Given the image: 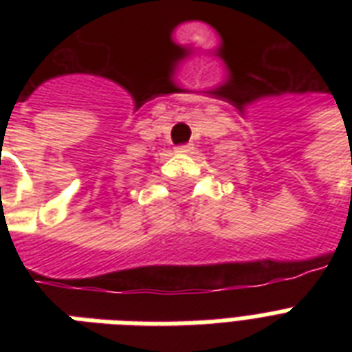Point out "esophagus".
I'll list each match as a JSON object with an SVG mask.
<instances>
[{
    "label": "esophagus",
    "mask_w": 352,
    "mask_h": 352,
    "mask_svg": "<svg viewBox=\"0 0 352 352\" xmlns=\"http://www.w3.org/2000/svg\"><path fill=\"white\" fill-rule=\"evenodd\" d=\"M190 148H192V144H182V146H177L175 151H181V153H184V151H190Z\"/></svg>",
    "instance_id": "1"
}]
</instances>
